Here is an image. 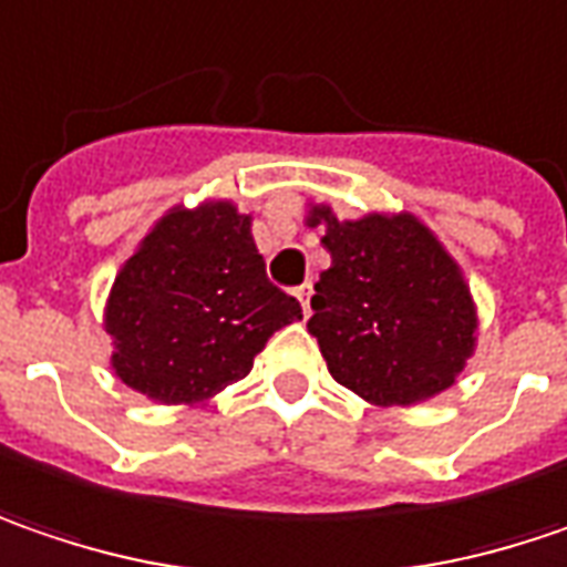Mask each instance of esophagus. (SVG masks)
I'll use <instances>...</instances> for the list:
<instances>
[{"label": "esophagus", "mask_w": 567, "mask_h": 567, "mask_svg": "<svg viewBox=\"0 0 567 567\" xmlns=\"http://www.w3.org/2000/svg\"><path fill=\"white\" fill-rule=\"evenodd\" d=\"M293 293H297L299 306H302V316H309V297H312V284H302V287H297Z\"/></svg>", "instance_id": "obj_1"}]
</instances>
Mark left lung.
<instances>
[{"label":"left lung","instance_id":"obj_1","mask_svg":"<svg viewBox=\"0 0 567 567\" xmlns=\"http://www.w3.org/2000/svg\"><path fill=\"white\" fill-rule=\"evenodd\" d=\"M306 226H322L331 268L312 297L328 373L377 409L421 405L456 385L475 354L478 306L460 261L409 210L338 219L306 204Z\"/></svg>","mask_w":567,"mask_h":567}]
</instances>
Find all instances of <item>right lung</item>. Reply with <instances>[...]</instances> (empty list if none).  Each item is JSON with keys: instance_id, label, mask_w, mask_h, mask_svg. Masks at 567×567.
I'll return each instance as SVG.
<instances>
[{"instance_id": "obj_1", "label": "right lung", "mask_w": 567, "mask_h": 567, "mask_svg": "<svg viewBox=\"0 0 567 567\" xmlns=\"http://www.w3.org/2000/svg\"><path fill=\"white\" fill-rule=\"evenodd\" d=\"M302 319L265 274L251 213L226 197L175 204L140 239L104 299L114 377L156 405H207L251 373L277 328Z\"/></svg>"}]
</instances>
